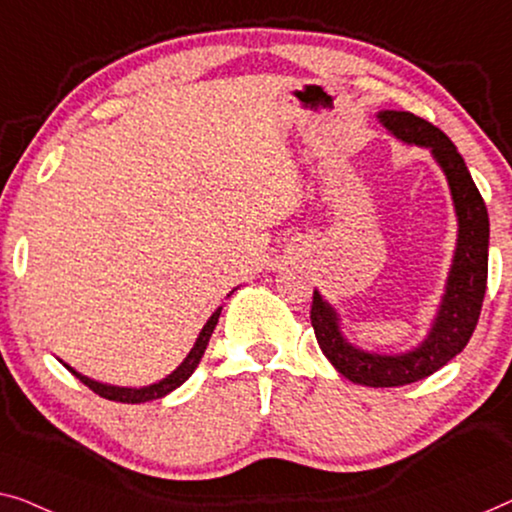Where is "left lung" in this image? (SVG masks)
Here are the masks:
<instances>
[{
  "instance_id": "left-lung-1",
  "label": "left lung",
  "mask_w": 512,
  "mask_h": 512,
  "mask_svg": "<svg viewBox=\"0 0 512 512\" xmlns=\"http://www.w3.org/2000/svg\"><path fill=\"white\" fill-rule=\"evenodd\" d=\"M376 118L394 139L427 148L448 181L457 215V243L441 304L427 336L403 352L364 350L350 343L341 315L318 290L313 292L311 322L320 350L341 376L366 387H401L431 376L469 343L487 290L489 218L464 157L441 129L408 111H378Z\"/></svg>"
}]
</instances>
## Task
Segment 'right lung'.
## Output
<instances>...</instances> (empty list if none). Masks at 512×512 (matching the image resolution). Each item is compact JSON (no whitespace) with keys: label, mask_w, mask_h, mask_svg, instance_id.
Wrapping results in <instances>:
<instances>
[{"label":"right lung","mask_w":512,"mask_h":512,"mask_svg":"<svg viewBox=\"0 0 512 512\" xmlns=\"http://www.w3.org/2000/svg\"><path fill=\"white\" fill-rule=\"evenodd\" d=\"M234 290H239V287H234ZM234 290L229 292V294H234ZM229 294H227V297H229ZM220 313H222V306L215 308V313L211 315V318L206 320V325L201 327L197 341H194L192 350L187 352V357L183 359V362L178 364L176 369L169 373V376H164L162 380H157V383H150V385H143V387H120V385L99 383V380H95V378L83 376L81 371H76L74 366H69L67 362H62V359H60V362H62L64 366H67V369H69L71 373H74V376H76L78 380H81L83 385H88L92 392L99 394V397L109 399V401H120V403H146V401H153V399H162V397H167L169 392H174L176 387H181V385L185 383V380L192 376L194 369H197L199 362H201V357H204V352H206V345H208V341H211L213 329H215V325H218Z\"/></svg>","instance_id":"add662e5"}]
</instances>
